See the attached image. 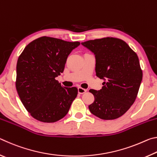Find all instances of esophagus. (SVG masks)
<instances>
[{"mask_svg":"<svg viewBox=\"0 0 157 157\" xmlns=\"http://www.w3.org/2000/svg\"><path fill=\"white\" fill-rule=\"evenodd\" d=\"M78 94H84V93L86 92V89L81 88V87H78Z\"/></svg>","mask_w":157,"mask_h":157,"instance_id":"34e87169","label":"esophagus"}]
</instances>
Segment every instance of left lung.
I'll use <instances>...</instances> for the list:
<instances>
[{"label":"left lung","instance_id":"obj_1","mask_svg":"<svg viewBox=\"0 0 157 157\" xmlns=\"http://www.w3.org/2000/svg\"><path fill=\"white\" fill-rule=\"evenodd\" d=\"M82 45L95 55L96 76L104 80L99 91L90 89L95 100L91 113L102 120L123 116L136 100L143 78L136 53L128 44L113 37L89 40Z\"/></svg>","mask_w":157,"mask_h":157}]
</instances>
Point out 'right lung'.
Listing matches in <instances>:
<instances>
[{"label":"right lung","mask_w":157,"mask_h":157,"mask_svg":"<svg viewBox=\"0 0 157 157\" xmlns=\"http://www.w3.org/2000/svg\"><path fill=\"white\" fill-rule=\"evenodd\" d=\"M78 41L42 36L30 42L18 57L16 88L30 115L54 123L68 112L78 95L76 87H64L55 79L63 72L66 59Z\"/></svg>","instance_id":"add662e5"}]
</instances>
